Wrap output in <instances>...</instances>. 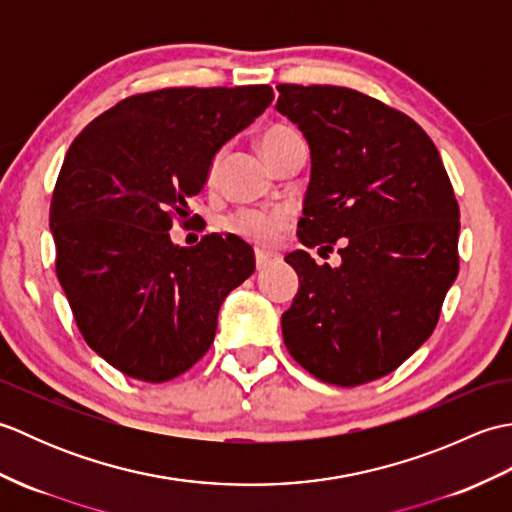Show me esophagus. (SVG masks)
<instances>
[{
    "label": "esophagus",
    "mask_w": 512,
    "mask_h": 512,
    "mask_svg": "<svg viewBox=\"0 0 512 512\" xmlns=\"http://www.w3.org/2000/svg\"><path fill=\"white\" fill-rule=\"evenodd\" d=\"M275 255L273 253H266V250H257L255 253V266L257 270H266L270 264H275Z\"/></svg>",
    "instance_id": "esophagus-1"
}]
</instances>
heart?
<instances>
[{"label":"heart","mask_w":512,"mask_h":512,"mask_svg":"<svg viewBox=\"0 0 512 512\" xmlns=\"http://www.w3.org/2000/svg\"><path fill=\"white\" fill-rule=\"evenodd\" d=\"M299 134L295 129H290L286 125H275V127H268L266 132L259 136V149H262V154L266 156V160L270 162L277 151L284 147L286 143H290L292 138H297ZM217 173V158L213 160L211 171H209V178L213 180ZM286 224V213L279 211V209H242L237 211L235 215L228 217V228L239 237L248 239V242L259 244V246H266L270 242H275L277 233L284 228Z\"/></svg>","instance_id":"b5f03b06"}]
</instances>
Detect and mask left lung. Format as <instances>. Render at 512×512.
Instances as JSON below:
<instances>
[{
	"label": "left lung",
	"mask_w": 512,
	"mask_h": 512,
	"mask_svg": "<svg viewBox=\"0 0 512 512\" xmlns=\"http://www.w3.org/2000/svg\"><path fill=\"white\" fill-rule=\"evenodd\" d=\"M277 90V112L310 145L299 242L341 244L339 268L286 255L299 292L281 332L312 376L356 387L394 372L436 330L460 268V206L436 145L407 114L336 85Z\"/></svg>",
	"instance_id": "8db88e82"
}]
</instances>
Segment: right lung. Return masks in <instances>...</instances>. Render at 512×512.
<instances>
[{
	"mask_svg": "<svg viewBox=\"0 0 512 512\" xmlns=\"http://www.w3.org/2000/svg\"><path fill=\"white\" fill-rule=\"evenodd\" d=\"M273 99L270 85L134 94L65 154L50 202L57 277L85 343L125 376L165 383L191 369L222 301L253 275L237 235L184 248L169 228L189 226L215 154Z\"/></svg>",
	"mask_w": 512,
	"mask_h": 512,
	"instance_id": "1",
	"label": "right lung"
}]
</instances>
